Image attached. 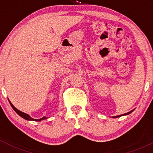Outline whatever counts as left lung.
<instances>
[{
    "instance_id": "1",
    "label": "left lung",
    "mask_w": 153,
    "mask_h": 153,
    "mask_svg": "<svg viewBox=\"0 0 153 153\" xmlns=\"http://www.w3.org/2000/svg\"><path fill=\"white\" fill-rule=\"evenodd\" d=\"M132 111H133V110H132V111H131L128 112V113H126V114H122V115H120V116H117V117H121V116H123V115H127V114H129L131 113V112H132Z\"/></svg>"
}]
</instances>
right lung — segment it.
Instances as JSON below:
<instances>
[{
	"label": "right lung",
	"instance_id": "add662e5",
	"mask_svg": "<svg viewBox=\"0 0 153 153\" xmlns=\"http://www.w3.org/2000/svg\"><path fill=\"white\" fill-rule=\"evenodd\" d=\"M10 102V101H9ZM10 106H11V107L12 108H13V109L16 112L17 114H18L20 116V117H22V118H24V119H26V120H32V121H37V122H40V121H42V120H44V119H47L46 117H42V118H41V119H32L31 118V117H29V115H28L27 114H25V113H24V112H22V111H19V110H18L17 109V108H16L14 106H13V104H12L10 102Z\"/></svg>",
	"mask_w": 153,
	"mask_h": 153
}]
</instances>
